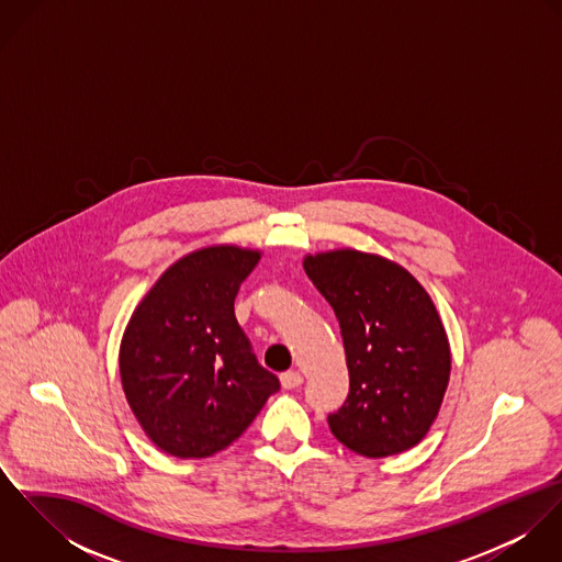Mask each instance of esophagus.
I'll list each match as a JSON object with an SVG mask.
<instances>
[{
	"instance_id": "1",
	"label": "esophagus",
	"mask_w": 562,
	"mask_h": 562,
	"mask_svg": "<svg viewBox=\"0 0 562 562\" xmlns=\"http://www.w3.org/2000/svg\"><path fill=\"white\" fill-rule=\"evenodd\" d=\"M281 385H283V390H296L303 385V374L301 372H283Z\"/></svg>"
}]
</instances>
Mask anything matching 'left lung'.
I'll list each match as a JSON object with an SVG mask.
<instances>
[{
	"instance_id": "left-lung-1",
	"label": "left lung",
	"mask_w": 562,
	"mask_h": 562,
	"mask_svg": "<svg viewBox=\"0 0 562 562\" xmlns=\"http://www.w3.org/2000/svg\"><path fill=\"white\" fill-rule=\"evenodd\" d=\"M305 272L341 328L350 392L330 432L368 459L401 454L432 426L450 381V344L417 279L398 263L352 250L307 255Z\"/></svg>"
}]
</instances>
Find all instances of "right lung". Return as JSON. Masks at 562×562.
I'll use <instances>...</instances> for the list:
<instances>
[{
	"mask_svg": "<svg viewBox=\"0 0 562 562\" xmlns=\"http://www.w3.org/2000/svg\"><path fill=\"white\" fill-rule=\"evenodd\" d=\"M259 257L229 244L181 257L125 328L119 355L125 398L147 437L172 457L225 450L281 387L257 363L234 312Z\"/></svg>",
	"mask_w": 562,
	"mask_h": 562,
	"instance_id": "obj_1",
	"label": "right lung"
}]
</instances>
